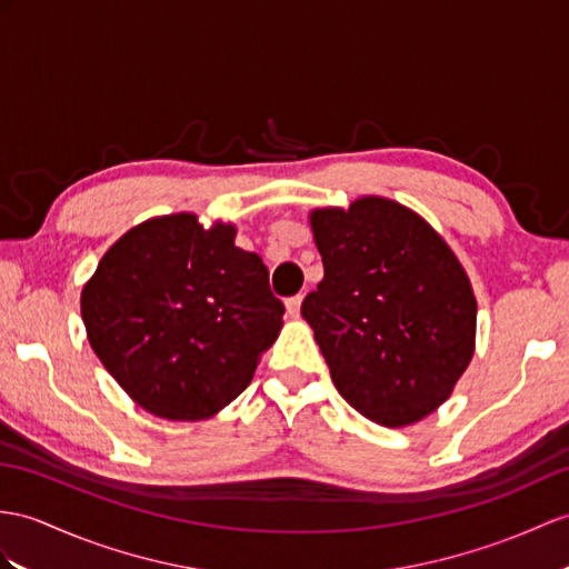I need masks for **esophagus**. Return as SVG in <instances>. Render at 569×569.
Masks as SVG:
<instances>
[{
  "label": "esophagus",
  "instance_id": "obj_1",
  "mask_svg": "<svg viewBox=\"0 0 569 569\" xmlns=\"http://www.w3.org/2000/svg\"><path fill=\"white\" fill-rule=\"evenodd\" d=\"M284 307H287L289 318H299V313H301V295L289 297V299L284 301Z\"/></svg>",
  "mask_w": 569,
  "mask_h": 569
}]
</instances>
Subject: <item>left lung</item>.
I'll list each match as a JSON object with an SVG mask.
<instances>
[{
	"instance_id": "obj_1",
	"label": "left lung",
	"mask_w": 569,
	"mask_h": 569,
	"mask_svg": "<svg viewBox=\"0 0 569 569\" xmlns=\"http://www.w3.org/2000/svg\"><path fill=\"white\" fill-rule=\"evenodd\" d=\"M323 280L301 316L340 396L383 427L447 403L476 352L478 303L463 266L410 207L365 196L309 212Z\"/></svg>"
}]
</instances>
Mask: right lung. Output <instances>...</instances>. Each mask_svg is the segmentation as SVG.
<instances>
[{"label":"right lung","mask_w":569,"mask_h":569,"mask_svg":"<svg viewBox=\"0 0 569 569\" xmlns=\"http://www.w3.org/2000/svg\"><path fill=\"white\" fill-rule=\"evenodd\" d=\"M233 239L231 221L151 217L108 248L81 289L91 350L157 418H214L280 336L284 307L268 268Z\"/></svg>","instance_id":"right-lung-1"}]
</instances>
